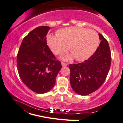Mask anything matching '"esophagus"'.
Segmentation results:
<instances>
[{"label":"esophagus","mask_w":123,"mask_h":123,"mask_svg":"<svg viewBox=\"0 0 123 123\" xmlns=\"http://www.w3.org/2000/svg\"><path fill=\"white\" fill-rule=\"evenodd\" d=\"M67 65H68V64H67V63H63V62H62V66H63V67L66 66Z\"/></svg>","instance_id":"1"}]
</instances>
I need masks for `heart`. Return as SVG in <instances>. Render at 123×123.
Masks as SVG:
<instances>
[{"mask_svg": "<svg viewBox=\"0 0 123 123\" xmlns=\"http://www.w3.org/2000/svg\"><path fill=\"white\" fill-rule=\"evenodd\" d=\"M47 41L51 51L57 55L66 52L69 46L71 53L63 57V60L68 61L75 57L78 61H83L95 52L99 36L93 30L71 26L59 30L56 35L50 34Z\"/></svg>", "mask_w": 123, "mask_h": 123, "instance_id": "1", "label": "heart"}]
</instances>
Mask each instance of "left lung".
Here are the masks:
<instances>
[{"mask_svg": "<svg viewBox=\"0 0 123 123\" xmlns=\"http://www.w3.org/2000/svg\"><path fill=\"white\" fill-rule=\"evenodd\" d=\"M99 38V47L91 57L82 63L69 66L71 86L80 95H87L99 89L110 70L111 56L108 43L101 34Z\"/></svg>", "mask_w": 123, "mask_h": 123, "instance_id": "left-lung-1", "label": "left lung"}]
</instances>
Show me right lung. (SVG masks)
<instances>
[{
	"instance_id": "right-lung-1",
	"label": "right lung",
	"mask_w": 123,
	"mask_h": 123,
	"mask_svg": "<svg viewBox=\"0 0 123 123\" xmlns=\"http://www.w3.org/2000/svg\"><path fill=\"white\" fill-rule=\"evenodd\" d=\"M50 29L40 26L31 31L22 40L17 55L20 78L37 93H46L52 89L62 68L47 45L46 35Z\"/></svg>"
}]
</instances>
